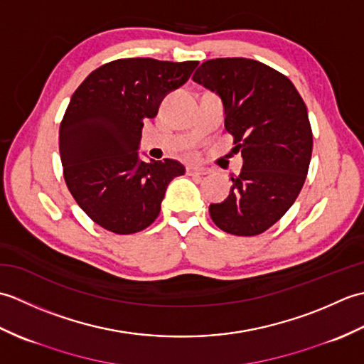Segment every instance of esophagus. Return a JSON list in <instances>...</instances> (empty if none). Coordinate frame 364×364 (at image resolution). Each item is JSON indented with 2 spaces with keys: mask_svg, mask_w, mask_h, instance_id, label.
Masks as SVG:
<instances>
[{
  "mask_svg": "<svg viewBox=\"0 0 364 364\" xmlns=\"http://www.w3.org/2000/svg\"><path fill=\"white\" fill-rule=\"evenodd\" d=\"M186 172H188V175H200V176H203V175L210 173V168L202 167V166H189L186 168Z\"/></svg>",
  "mask_w": 364,
  "mask_h": 364,
  "instance_id": "1",
  "label": "esophagus"
}]
</instances>
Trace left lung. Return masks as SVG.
Segmentation results:
<instances>
[{
	"instance_id": "obj_1",
	"label": "left lung",
	"mask_w": 364,
	"mask_h": 364,
	"mask_svg": "<svg viewBox=\"0 0 364 364\" xmlns=\"http://www.w3.org/2000/svg\"><path fill=\"white\" fill-rule=\"evenodd\" d=\"M192 80L222 98L233 153L244 159L228 197L210 205L211 219L230 235H261L304 188L313 151L304 100L288 76L245 58L206 60Z\"/></svg>"
}]
</instances>
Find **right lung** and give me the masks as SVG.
Here are the masks:
<instances>
[{
	"mask_svg": "<svg viewBox=\"0 0 364 364\" xmlns=\"http://www.w3.org/2000/svg\"><path fill=\"white\" fill-rule=\"evenodd\" d=\"M197 60L128 58L92 72L75 90L59 129L70 194L89 218L115 235L150 227L168 183L184 175L175 159H139L145 119L156 117L168 92L183 86Z\"/></svg>",
	"mask_w": 364,
	"mask_h": 364,
	"instance_id": "obj_1",
	"label": "right lung"
}]
</instances>
